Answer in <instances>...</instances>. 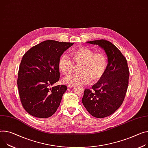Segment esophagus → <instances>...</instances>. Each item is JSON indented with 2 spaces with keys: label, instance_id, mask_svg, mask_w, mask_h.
I'll return each mask as SVG.
<instances>
[{
  "label": "esophagus",
  "instance_id": "obj_1",
  "mask_svg": "<svg viewBox=\"0 0 148 148\" xmlns=\"http://www.w3.org/2000/svg\"><path fill=\"white\" fill-rule=\"evenodd\" d=\"M73 86H74V85H67V87L69 88H72Z\"/></svg>",
  "mask_w": 148,
  "mask_h": 148
}]
</instances>
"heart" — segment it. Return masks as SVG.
<instances>
[{"label": "heart", "instance_id": "heart-1", "mask_svg": "<svg viewBox=\"0 0 148 148\" xmlns=\"http://www.w3.org/2000/svg\"><path fill=\"white\" fill-rule=\"evenodd\" d=\"M73 58L77 65H82L80 75H71L64 78L67 85H86L91 81L95 82L104 76L107 67V59L104 54L96 53L89 48L83 47L76 50ZM75 62L67 56L60 57L59 60L60 71L64 75L72 73L75 69Z\"/></svg>", "mask_w": 148, "mask_h": 148}]
</instances>
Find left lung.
I'll use <instances>...</instances> for the list:
<instances>
[{
  "instance_id": "obj_1",
  "label": "left lung",
  "mask_w": 148,
  "mask_h": 148,
  "mask_svg": "<svg viewBox=\"0 0 148 148\" xmlns=\"http://www.w3.org/2000/svg\"><path fill=\"white\" fill-rule=\"evenodd\" d=\"M98 45L107 56L105 74L91 89H85L82 102L90 115L104 118L114 112L122 104L129 84V70L126 59L111 42L99 40L87 41Z\"/></svg>"
}]
</instances>
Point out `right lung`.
Here are the masks:
<instances>
[{"instance_id": "obj_1", "label": "right lung", "mask_w": 148, "mask_h": 148, "mask_svg": "<svg viewBox=\"0 0 148 148\" xmlns=\"http://www.w3.org/2000/svg\"><path fill=\"white\" fill-rule=\"evenodd\" d=\"M73 44L44 41L31 48L22 57L17 84L22 106L30 115L48 118L58 110L67 86H50L60 79V56Z\"/></svg>"}]
</instances>
